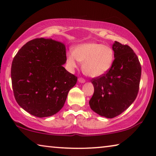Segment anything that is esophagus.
Here are the masks:
<instances>
[{
  "mask_svg": "<svg viewBox=\"0 0 156 156\" xmlns=\"http://www.w3.org/2000/svg\"><path fill=\"white\" fill-rule=\"evenodd\" d=\"M78 82L80 83H85V80L83 78H79L78 79Z\"/></svg>",
  "mask_w": 156,
  "mask_h": 156,
  "instance_id": "34e87169",
  "label": "esophagus"
}]
</instances>
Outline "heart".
Here are the masks:
<instances>
[{"mask_svg": "<svg viewBox=\"0 0 156 156\" xmlns=\"http://www.w3.org/2000/svg\"><path fill=\"white\" fill-rule=\"evenodd\" d=\"M114 61V51L109 46L87 42L79 44L73 52L68 53L66 62L71 69L83 63V71L91 77H98L110 69Z\"/></svg>", "mask_w": 156, "mask_h": 156, "instance_id": "obj_1", "label": "heart"}]
</instances>
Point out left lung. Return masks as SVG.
<instances>
[{
	"label": "left lung",
	"instance_id": "obj_1",
	"mask_svg": "<svg viewBox=\"0 0 156 156\" xmlns=\"http://www.w3.org/2000/svg\"><path fill=\"white\" fill-rule=\"evenodd\" d=\"M112 50L115 60L109 71L91 80L94 92L89 102L94 112L109 119L121 115L134 102L142 72L139 59L130 46L115 41Z\"/></svg>",
	"mask_w": 156,
	"mask_h": 156
}]
</instances>
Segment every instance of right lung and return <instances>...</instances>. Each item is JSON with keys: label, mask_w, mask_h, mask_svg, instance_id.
Wrapping results in <instances>:
<instances>
[{"label": "right lung", "mask_w": 156, "mask_h": 156, "mask_svg": "<svg viewBox=\"0 0 156 156\" xmlns=\"http://www.w3.org/2000/svg\"><path fill=\"white\" fill-rule=\"evenodd\" d=\"M66 62V47L60 41L38 38L22 46L11 68L17 103L40 118L58 112L77 82V77L63 66Z\"/></svg>", "instance_id": "add662e5"}]
</instances>
